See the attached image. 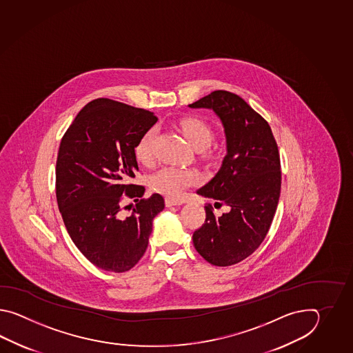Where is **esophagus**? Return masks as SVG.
<instances>
[{
    "label": "esophagus",
    "instance_id": "esophagus-1",
    "mask_svg": "<svg viewBox=\"0 0 353 353\" xmlns=\"http://www.w3.org/2000/svg\"><path fill=\"white\" fill-rule=\"evenodd\" d=\"M165 204L166 207H173V205L183 204V201L181 199H176V198H172V196H166Z\"/></svg>",
    "mask_w": 353,
    "mask_h": 353
}]
</instances>
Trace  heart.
<instances>
[{"label":"heart","mask_w":353,"mask_h":353,"mask_svg":"<svg viewBox=\"0 0 353 353\" xmlns=\"http://www.w3.org/2000/svg\"><path fill=\"white\" fill-rule=\"evenodd\" d=\"M180 131L187 139L188 143L195 149H205L213 140V130L210 125L198 117H187L180 121ZM154 128H149L143 134L135 146V157L141 163H149L152 158L151 143L154 137ZM201 179L199 173L194 169L180 168V166L166 165L152 174L150 184L154 190L159 193L178 196L185 188L190 187Z\"/></svg>","instance_id":"1"}]
</instances>
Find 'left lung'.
I'll return each mask as SVG.
<instances>
[{
	"mask_svg": "<svg viewBox=\"0 0 353 353\" xmlns=\"http://www.w3.org/2000/svg\"><path fill=\"white\" fill-rule=\"evenodd\" d=\"M189 107L214 111L227 148L218 173L196 193L228 210L216 216L205 205L193 243L205 261L231 266L251 255L269 232L281 188L278 145L268 121L234 93L214 90Z\"/></svg>",
	"mask_w": 353,
	"mask_h": 353,
	"instance_id": "left-lung-1",
	"label": "left lung"
}]
</instances>
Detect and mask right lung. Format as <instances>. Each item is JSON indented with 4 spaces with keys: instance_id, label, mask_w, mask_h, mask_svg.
<instances>
[{
    "instance_id": "1",
    "label": "right lung",
    "mask_w": 353,
    "mask_h": 353,
    "mask_svg": "<svg viewBox=\"0 0 353 353\" xmlns=\"http://www.w3.org/2000/svg\"><path fill=\"white\" fill-rule=\"evenodd\" d=\"M157 121L150 111L97 98L83 107L60 141L58 207L75 246L102 270L132 269L148 248L152 219L165 207L157 193L139 199L145 188L128 183L139 170L136 143ZM125 197L138 202L128 218L120 213Z\"/></svg>"
}]
</instances>
